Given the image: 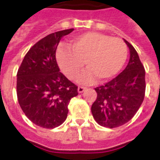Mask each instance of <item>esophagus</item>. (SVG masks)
<instances>
[{"mask_svg": "<svg viewBox=\"0 0 160 160\" xmlns=\"http://www.w3.org/2000/svg\"><path fill=\"white\" fill-rule=\"evenodd\" d=\"M86 90V87H82V86H80V87H78V92H83L84 91Z\"/></svg>", "mask_w": 160, "mask_h": 160, "instance_id": "34e87169", "label": "esophagus"}]
</instances>
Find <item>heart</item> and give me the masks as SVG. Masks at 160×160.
Masks as SVG:
<instances>
[{
  "instance_id": "obj_1",
  "label": "heart",
  "mask_w": 160,
  "mask_h": 160,
  "mask_svg": "<svg viewBox=\"0 0 160 160\" xmlns=\"http://www.w3.org/2000/svg\"><path fill=\"white\" fill-rule=\"evenodd\" d=\"M69 47L61 45L58 48L57 63L69 80H75L85 62L88 70L80 78L84 82H91L95 77L98 80H106L116 75L124 66L128 52L122 39L94 32L72 38Z\"/></svg>"
}]
</instances>
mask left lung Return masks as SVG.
<instances>
[{"mask_svg": "<svg viewBox=\"0 0 160 160\" xmlns=\"http://www.w3.org/2000/svg\"><path fill=\"white\" fill-rule=\"evenodd\" d=\"M129 48L130 58L126 68L113 80L95 88L96 100L92 113L103 127H120L134 118L145 97V68L136 50L124 40Z\"/></svg>", "mask_w": 160, "mask_h": 160, "instance_id": "left-lung-1", "label": "left lung"}]
</instances>
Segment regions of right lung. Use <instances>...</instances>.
<instances>
[{
    "label": "right lung",
    "instance_id": "right-lung-1",
    "mask_svg": "<svg viewBox=\"0 0 160 160\" xmlns=\"http://www.w3.org/2000/svg\"><path fill=\"white\" fill-rule=\"evenodd\" d=\"M73 31H59L39 40L26 53L18 70L19 104L39 127L54 128L62 124L71 98L78 95V87L60 72L56 59L60 40Z\"/></svg>",
    "mask_w": 160,
    "mask_h": 160
}]
</instances>
